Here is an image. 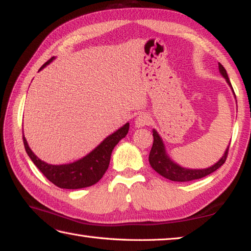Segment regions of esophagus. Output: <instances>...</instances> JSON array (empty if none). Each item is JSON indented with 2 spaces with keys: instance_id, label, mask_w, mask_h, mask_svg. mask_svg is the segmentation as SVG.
<instances>
[{
  "instance_id": "esophagus-1",
  "label": "esophagus",
  "mask_w": 251,
  "mask_h": 251,
  "mask_svg": "<svg viewBox=\"0 0 251 251\" xmlns=\"http://www.w3.org/2000/svg\"><path fill=\"white\" fill-rule=\"evenodd\" d=\"M151 124V118L146 113H140V115L135 118V126L142 127Z\"/></svg>"
}]
</instances>
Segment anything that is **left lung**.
I'll use <instances>...</instances> for the list:
<instances>
[{
	"label": "left lung",
	"instance_id": "obj_1",
	"mask_svg": "<svg viewBox=\"0 0 251 251\" xmlns=\"http://www.w3.org/2000/svg\"><path fill=\"white\" fill-rule=\"evenodd\" d=\"M219 70H220V73L222 74V76L226 79V82H227L229 87L231 88V91L234 93V89L230 84L227 72H226V70L221 63H219ZM234 96H235V93H234ZM153 138H154L153 146L149 156L151 166H152V168L155 170V172H157L160 176L167 178L169 180L178 181V182L196 180V179L203 178L207 176V175L215 172L216 169H219L222 165L225 163L226 157H227V154H228V149H229V145H228L227 149L225 151V153L221 157V159L214 165H212L211 167L203 168V169H190V168L181 167L180 165L175 163L174 160L169 157L168 154L166 153V149H165L164 142L155 129H153Z\"/></svg>",
	"mask_w": 251,
	"mask_h": 251
}]
</instances>
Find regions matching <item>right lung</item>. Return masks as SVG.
I'll list each match as a JSON object with an SVG mask.
<instances>
[{"label": "right lung", "instance_id": "obj_1", "mask_svg": "<svg viewBox=\"0 0 251 251\" xmlns=\"http://www.w3.org/2000/svg\"><path fill=\"white\" fill-rule=\"evenodd\" d=\"M53 59L54 56L47 61L40 70L46 68ZM129 126V122H126L124 126L107 136L96 149H94L83 158L64 165H51L44 162L38 158V156L30 150L25 135L23 136V141L26 153L48 180L62 189H81L91 187L100 180L109 166L112 150L127 134Z\"/></svg>", "mask_w": 251, "mask_h": 251}]
</instances>
